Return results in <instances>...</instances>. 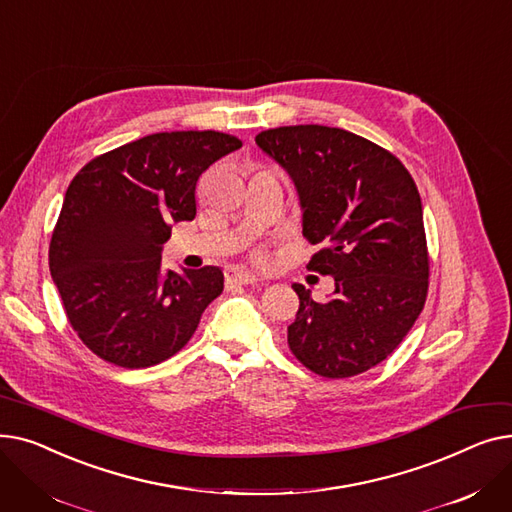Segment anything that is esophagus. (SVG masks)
Returning <instances> with one entry per match:
<instances>
[{"instance_id": "34e87169", "label": "esophagus", "mask_w": 512, "mask_h": 512, "mask_svg": "<svg viewBox=\"0 0 512 512\" xmlns=\"http://www.w3.org/2000/svg\"><path fill=\"white\" fill-rule=\"evenodd\" d=\"M255 282H257V276L249 270H242V267H232V270H228V274H226V284L230 288L236 284L247 286V284H255Z\"/></svg>"}]
</instances>
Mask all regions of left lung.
<instances>
[{
    "label": "left lung",
    "mask_w": 512,
    "mask_h": 512,
    "mask_svg": "<svg viewBox=\"0 0 512 512\" xmlns=\"http://www.w3.org/2000/svg\"><path fill=\"white\" fill-rule=\"evenodd\" d=\"M257 147L294 182L303 234L324 249L309 270L334 278L326 301L292 284L299 311L288 346L324 378H351L382 363L413 328L429 261L417 186L386 149L342 128L282 126Z\"/></svg>",
    "instance_id": "8db88e82"
}]
</instances>
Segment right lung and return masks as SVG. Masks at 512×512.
Returning <instances> with one entry per match:
<instances>
[{
    "mask_svg": "<svg viewBox=\"0 0 512 512\" xmlns=\"http://www.w3.org/2000/svg\"><path fill=\"white\" fill-rule=\"evenodd\" d=\"M215 130L157 132L103 153L70 182L49 272L78 338L107 363L143 369L176 355L224 290L218 265L164 272L172 226L197 215L199 176L240 149Z\"/></svg>",
    "mask_w": 512,
    "mask_h": 512,
    "instance_id": "add662e5",
    "label": "right lung"
}]
</instances>
